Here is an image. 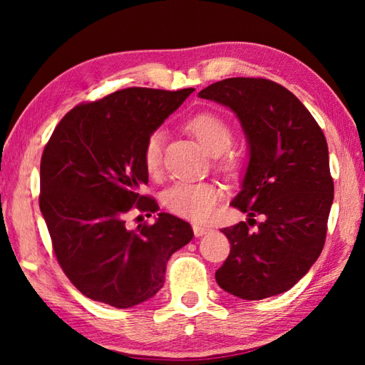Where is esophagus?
Returning <instances> with one entry per match:
<instances>
[{
	"instance_id": "34e87169",
	"label": "esophagus",
	"mask_w": 365,
	"mask_h": 365,
	"mask_svg": "<svg viewBox=\"0 0 365 365\" xmlns=\"http://www.w3.org/2000/svg\"><path fill=\"white\" fill-rule=\"evenodd\" d=\"M209 230H211V228H209V227H202V225H197V224L193 225L195 237H202V235H206Z\"/></svg>"
}]
</instances>
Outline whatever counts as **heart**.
<instances>
[{"instance_id":"obj_1","label":"heart","mask_w":365,"mask_h":365,"mask_svg":"<svg viewBox=\"0 0 365 365\" xmlns=\"http://www.w3.org/2000/svg\"><path fill=\"white\" fill-rule=\"evenodd\" d=\"M187 130L193 135L209 154L225 153L232 145L233 132L230 123L215 113H200L187 122ZM163 158V132L154 130L146 138L143 146V165L146 174L156 177ZM220 165L230 170L235 160L230 156H222ZM220 197V190L211 182H175L164 191L163 205L169 212L178 217L202 220L211 215L215 202Z\"/></svg>"}]
</instances>
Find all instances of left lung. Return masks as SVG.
Here are the masks:
<instances>
[{"label": "left lung", "mask_w": 365, "mask_h": 365, "mask_svg": "<svg viewBox=\"0 0 365 365\" xmlns=\"http://www.w3.org/2000/svg\"><path fill=\"white\" fill-rule=\"evenodd\" d=\"M197 95L230 108L250 146L242 190L232 201L250 219L222 228L230 255L215 280L248 301L285 293L324 250L333 202L325 135L292 91L267 78H225Z\"/></svg>", "instance_id": "left-lung-1"}]
</instances>
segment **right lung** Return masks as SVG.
Here are the masks:
<instances>
[{"mask_svg":"<svg viewBox=\"0 0 365 365\" xmlns=\"http://www.w3.org/2000/svg\"><path fill=\"white\" fill-rule=\"evenodd\" d=\"M195 88H132L78 104L54 128L40 164V211L61 269L80 293L125 309L153 298L165 265L193 238L188 222L159 212L154 224L128 230L127 214L151 215L146 138Z\"/></svg>","mask_w":365,"mask_h":365,"instance_id":"1","label":"right lung"}]
</instances>
